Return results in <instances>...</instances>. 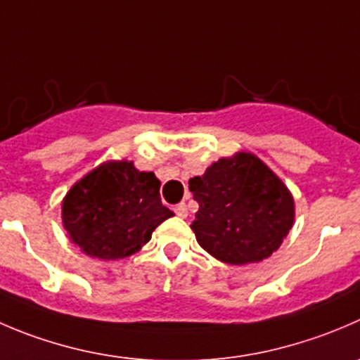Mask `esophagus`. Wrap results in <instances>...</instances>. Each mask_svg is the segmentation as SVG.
<instances>
[{
	"instance_id": "obj_1",
	"label": "esophagus",
	"mask_w": 360,
	"mask_h": 360,
	"mask_svg": "<svg viewBox=\"0 0 360 360\" xmlns=\"http://www.w3.org/2000/svg\"><path fill=\"white\" fill-rule=\"evenodd\" d=\"M174 211H176V214L179 216V218H186L188 216V207L184 202H181V204H177L176 207H174Z\"/></svg>"
}]
</instances>
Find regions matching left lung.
<instances>
[{
	"label": "left lung",
	"instance_id": "left-lung-1",
	"mask_svg": "<svg viewBox=\"0 0 360 360\" xmlns=\"http://www.w3.org/2000/svg\"><path fill=\"white\" fill-rule=\"evenodd\" d=\"M198 202L191 223L198 244L232 265L260 262L294 225V198L276 174L250 153L212 163L190 179Z\"/></svg>",
	"mask_w": 360,
	"mask_h": 360
}]
</instances>
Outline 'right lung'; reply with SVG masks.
I'll list each match as a JSON object with an SVG mask.
<instances>
[{
  "mask_svg": "<svg viewBox=\"0 0 360 360\" xmlns=\"http://www.w3.org/2000/svg\"><path fill=\"white\" fill-rule=\"evenodd\" d=\"M174 216L160 198V181L131 162H109L80 179L63 202V223L89 257L117 260L141 250Z\"/></svg>",
  "mask_w": 360,
  "mask_h": 360,
  "instance_id": "obj_1",
  "label": "right lung"
}]
</instances>
